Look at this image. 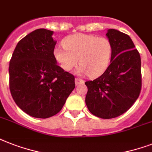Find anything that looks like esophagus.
Segmentation results:
<instances>
[{
	"instance_id": "1",
	"label": "esophagus",
	"mask_w": 152,
	"mask_h": 152,
	"mask_svg": "<svg viewBox=\"0 0 152 152\" xmlns=\"http://www.w3.org/2000/svg\"><path fill=\"white\" fill-rule=\"evenodd\" d=\"M75 83H76V85H80V84H83L84 83V80H81V79L79 78H76L75 79Z\"/></svg>"
}]
</instances>
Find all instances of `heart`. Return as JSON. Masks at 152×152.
Returning <instances> with one entry per match:
<instances>
[{"label": "heart", "instance_id": "heart-1", "mask_svg": "<svg viewBox=\"0 0 152 152\" xmlns=\"http://www.w3.org/2000/svg\"><path fill=\"white\" fill-rule=\"evenodd\" d=\"M64 49L57 46L53 57L64 71H70L79 64L78 74H88L97 77L108 68L112 56L111 42L105 37L85 34H76L63 41Z\"/></svg>", "mask_w": 152, "mask_h": 152}]
</instances>
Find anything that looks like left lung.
I'll return each instance as SVG.
<instances>
[{"label": "left lung", "instance_id": "left-lung-1", "mask_svg": "<svg viewBox=\"0 0 152 152\" xmlns=\"http://www.w3.org/2000/svg\"><path fill=\"white\" fill-rule=\"evenodd\" d=\"M106 35L113 46L110 64L99 78L85 83V102L93 115L110 119L125 113L139 97L141 60L128 34L109 29Z\"/></svg>", "mask_w": 152, "mask_h": 152}]
</instances>
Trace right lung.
<instances>
[{
	"label": "right lung",
	"mask_w": 152,
	"mask_h": 152,
	"mask_svg": "<svg viewBox=\"0 0 152 152\" xmlns=\"http://www.w3.org/2000/svg\"><path fill=\"white\" fill-rule=\"evenodd\" d=\"M53 31L40 28L22 39L9 62L13 99L28 115L48 118L61 111L75 88V77L57 64Z\"/></svg>",
	"instance_id": "add662e5"
}]
</instances>
